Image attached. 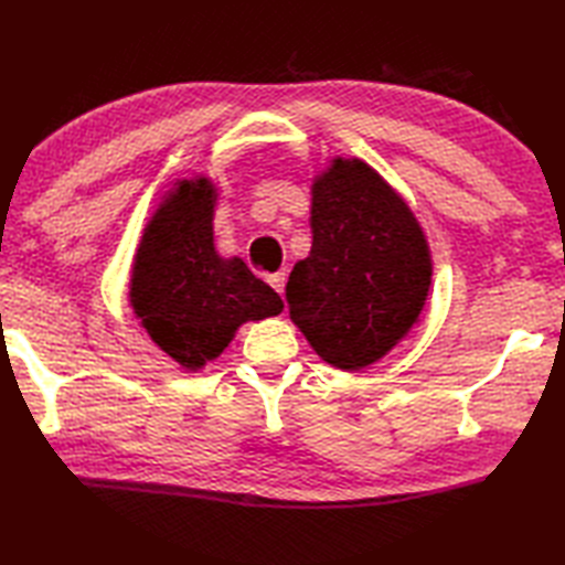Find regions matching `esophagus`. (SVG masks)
<instances>
[{"label":"esophagus","instance_id":"34e87169","mask_svg":"<svg viewBox=\"0 0 565 565\" xmlns=\"http://www.w3.org/2000/svg\"><path fill=\"white\" fill-rule=\"evenodd\" d=\"M268 282L275 287V292H285V273L280 270V273H275V275H270L268 278Z\"/></svg>","mask_w":565,"mask_h":565}]
</instances>
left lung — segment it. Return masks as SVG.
I'll return each mask as SVG.
<instances>
[{"label": "left lung", "instance_id": "1", "mask_svg": "<svg viewBox=\"0 0 565 565\" xmlns=\"http://www.w3.org/2000/svg\"><path fill=\"white\" fill-rule=\"evenodd\" d=\"M311 250L285 287L290 319L331 367L365 370L418 323L433 282L420 222L362 159L311 183Z\"/></svg>", "mask_w": 565, "mask_h": 565}]
</instances>
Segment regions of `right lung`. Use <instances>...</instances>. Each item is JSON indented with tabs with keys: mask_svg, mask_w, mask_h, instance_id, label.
<instances>
[{
	"mask_svg": "<svg viewBox=\"0 0 565 565\" xmlns=\"http://www.w3.org/2000/svg\"><path fill=\"white\" fill-rule=\"evenodd\" d=\"M217 188L173 183L145 224L130 270V307L149 338L188 372L222 355L246 321L278 317L282 299L239 256L215 248Z\"/></svg>",
	"mask_w": 565,
	"mask_h": 565,
	"instance_id": "add662e5",
	"label": "right lung"
}]
</instances>
